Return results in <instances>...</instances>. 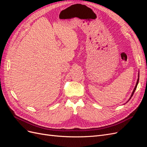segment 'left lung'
Segmentation results:
<instances>
[{
	"mask_svg": "<svg viewBox=\"0 0 147 147\" xmlns=\"http://www.w3.org/2000/svg\"><path fill=\"white\" fill-rule=\"evenodd\" d=\"M139 74H138V78H137V83H136V86H135V88H134V90H133V91H132V94H131V97H129V100L127 101V102L131 99L132 96H133V94H134V92H135V91H136V88H137V84H138V83H139ZM127 102H126V103H127Z\"/></svg>",
	"mask_w": 147,
	"mask_h": 147,
	"instance_id": "left-lung-1",
	"label": "left lung"
}]
</instances>
